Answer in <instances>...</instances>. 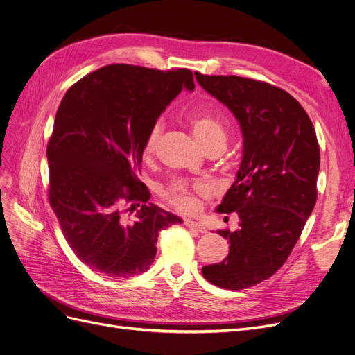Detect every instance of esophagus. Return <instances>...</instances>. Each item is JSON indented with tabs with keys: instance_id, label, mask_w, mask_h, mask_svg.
Wrapping results in <instances>:
<instances>
[{
	"instance_id": "esophagus-1",
	"label": "esophagus",
	"mask_w": 355,
	"mask_h": 355,
	"mask_svg": "<svg viewBox=\"0 0 355 355\" xmlns=\"http://www.w3.org/2000/svg\"><path fill=\"white\" fill-rule=\"evenodd\" d=\"M183 224H185L187 227H189V229L196 230V232H200V233H207L208 232L207 227H204L202 224H198L195 221H191V220H185V221H183Z\"/></svg>"
}]
</instances>
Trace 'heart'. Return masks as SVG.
<instances>
[{"instance_id": "b5f03b06", "label": "heart", "mask_w": 355, "mask_h": 355, "mask_svg": "<svg viewBox=\"0 0 355 355\" xmlns=\"http://www.w3.org/2000/svg\"><path fill=\"white\" fill-rule=\"evenodd\" d=\"M191 125L195 137L207 148L211 144L221 143L225 144L227 132L223 123L209 115H198L191 119ZM163 134V122L157 121L151 125L147 132L143 153L146 157H153L157 153L160 138ZM162 196L164 201L173 207L176 211L183 214H195L201 209L202 200L209 196V188L202 182L185 183V182H173L162 189Z\"/></svg>"}]
</instances>
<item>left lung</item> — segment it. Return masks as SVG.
<instances>
[{
    "label": "left lung",
    "instance_id": "1",
    "mask_svg": "<svg viewBox=\"0 0 355 355\" xmlns=\"http://www.w3.org/2000/svg\"><path fill=\"white\" fill-rule=\"evenodd\" d=\"M200 86L232 110L243 134L236 179L218 211L237 212L236 232L218 230L230 250L202 268L211 284L242 290L272 277L299 240L318 198L315 126L286 90L237 76L195 73Z\"/></svg>",
    "mask_w": 355,
    "mask_h": 355
}]
</instances>
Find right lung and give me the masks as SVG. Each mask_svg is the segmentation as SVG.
Returning a JSON list of instances; mask_svg holds the SVG:
<instances>
[{"instance_id":"1","label":"right lung","mask_w":355,"mask_h":355,"mask_svg":"<svg viewBox=\"0 0 355 355\" xmlns=\"http://www.w3.org/2000/svg\"><path fill=\"white\" fill-rule=\"evenodd\" d=\"M183 89H195L187 68L112 64L78 80L61 101L46 148L49 204L69 248L96 272H146L159 232L182 223L148 204L137 173L148 130Z\"/></svg>"}]
</instances>
